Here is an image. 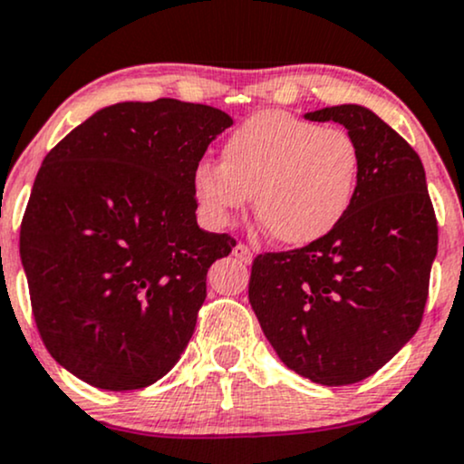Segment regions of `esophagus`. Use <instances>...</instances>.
I'll list each match as a JSON object with an SVG mask.
<instances>
[{
    "instance_id": "34e87169",
    "label": "esophagus",
    "mask_w": 464,
    "mask_h": 464,
    "mask_svg": "<svg viewBox=\"0 0 464 464\" xmlns=\"http://www.w3.org/2000/svg\"><path fill=\"white\" fill-rule=\"evenodd\" d=\"M233 255H236V259L242 261V264H250L253 261V250H250L246 244H236V248H233Z\"/></svg>"
}]
</instances>
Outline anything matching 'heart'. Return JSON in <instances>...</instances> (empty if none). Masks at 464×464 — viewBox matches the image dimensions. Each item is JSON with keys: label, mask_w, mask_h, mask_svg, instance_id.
<instances>
[{"label": "heart", "mask_w": 464, "mask_h": 464, "mask_svg": "<svg viewBox=\"0 0 464 464\" xmlns=\"http://www.w3.org/2000/svg\"><path fill=\"white\" fill-rule=\"evenodd\" d=\"M361 177L353 133L289 111H259L220 147V166L200 161L192 189L216 227H227L255 197L259 225L276 242L306 246L339 227Z\"/></svg>", "instance_id": "heart-1"}]
</instances>
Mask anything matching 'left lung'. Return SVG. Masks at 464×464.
Listing matches in <instances>:
<instances>
[{"instance_id": "1", "label": "left lung", "mask_w": 464, "mask_h": 464, "mask_svg": "<svg viewBox=\"0 0 464 464\" xmlns=\"http://www.w3.org/2000/svg\"><path fill=\"white\" fill-rule=\"evenodd\" d=\"M304 119L354 136V200L317 242L256 255L248 298L289 370L342 387L376 373L417 333L439 227L420 155L372 110L334 105Z\"/></svg>"}]
</instances>
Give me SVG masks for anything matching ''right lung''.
<instances>
[{
	"label": "right lung",
	"instance_id": "1",
	"mask_svg": "<svg viewBox=\"0 0 464 464\" xmlns=\"http://www.w3.org/2000/svg\"><path fill=\"white\" fill-rule=\"evenodd\" d=\"M222 110L177 99L116 103L43 160L19 253L44 348L108 392L172 370L208 298V270L236 246L197 225L192 172Z\"/></svg>",
	"mask_w": 464,
	"mask_h": 464
}]
</instances>
